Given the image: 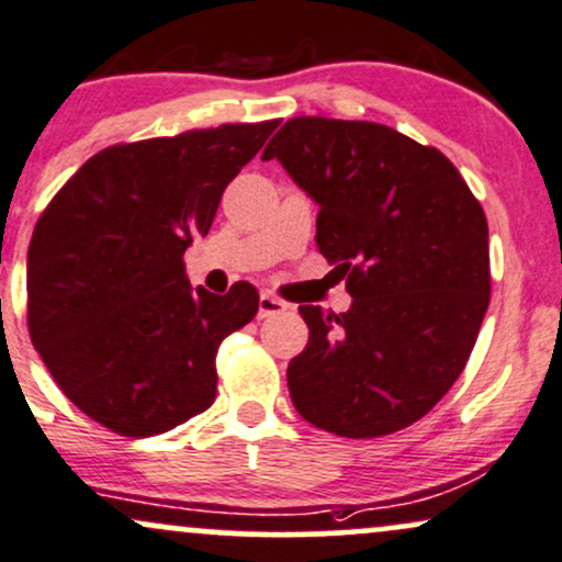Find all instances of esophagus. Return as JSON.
<instances>
[{
	"instance_id": "34e87169",
	"label": "esophagus",
	"mask_w": 562,
	"mask_h": 562,
	"mask_svg": "<svg viewBox=\"0 0 562 562\" xmlns=\"http://www.w3.org/2000/svg\"><path fill=\"white\" fill-rule=\"evenodd\" d=\"M290 306L282 299H277L274 293H261L259 295V319H267V316L285 314Z\"/></svg>"
}]
</instances>
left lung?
Segmentation results:
<instances>
[{"label": "left lung", "instance_id": "obj_1", "mask_svg": "<svg viewBox=\"0 0 562 562\" xmlns=\"http://www.w3.org/2000/svg\"><path fill=\"white\" fill-rule=\"evenodd\" d=\"M261 159L319 204L316 246L353 299L346 314L299 308L295 411L348 439L411 427L461 376L490 306L482 204L439 148L367 120L293 117Z\"/></svg>", "mask_w": 562, "mask_h": 562}]
</instances>
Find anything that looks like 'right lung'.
Listing matches in <instances>:
<instances>
[{"mask_svg": "<svg viewBox=\"0 0 562 562\" xmlns=\"http://www.w3.org/2000/svg\"><path fill=\"white\" fill-rule=\"evenodd\" d=\"M280 120L199 127L93 154L29 246V333L59 390L123 437H154L216 397V350L259 311L251 282L191 288L182 254Z\"/></svg>", "mask_w": 562, "mask_h": 562, "instance_id": "add662e5", "label": "right lung"}]
</instances>
